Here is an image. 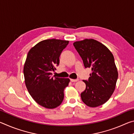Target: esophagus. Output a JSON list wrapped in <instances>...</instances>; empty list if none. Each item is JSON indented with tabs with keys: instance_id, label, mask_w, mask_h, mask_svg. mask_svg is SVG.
I'll list each match as a JSON object with an SVG mask.
<instances>
[{
	"instance_id": "34e87169",
	"label": "esophagus",
	"mask_w": 134,
	"mask_h": 134,
	"mask_svg": "<svg viewBox=\"0 0 134 134\" xmlns=\"http://www.w3.org/2000/svg\"><path fill=\"white\" fill-rule=\"evenodd\" d=\"M79 80V79H70V81H71V82H76V81H77Z\"/></svg>"
}]
</instances>
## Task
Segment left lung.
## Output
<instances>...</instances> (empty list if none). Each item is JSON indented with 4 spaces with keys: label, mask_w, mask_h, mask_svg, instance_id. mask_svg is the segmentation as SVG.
<instances>
[{
    "label": "left lung",
    "mask_w": 134,
    "mask_h": 134,
    "mask_svg": "<svg viewBox=\"0 0 134 134\" xmlns=\"http://www.w3.org/2000/svg\"><path fill=\"white\" fill-rule=\"evenodd\" d=\"M82 58L85 68H91L88 80H83L86 89L81 98L86 105L95 108L106 103L116 87L118 72L111 51L94 39H85L73 43Z\"/></svg>",
    "instance_id": "8db88e82"
}]
</instances>
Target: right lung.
<instances>
[{
  "instance_id": "right-lung-1",
  "label": "right lung",
  "mask_w": 134,
  "mask_h": 134,
  "mask_svg": "<svg viewBox=\"0 0 134 134\" xmlns=\"http://www.w3.org/2000/svg\"><path fill=\"white\" fill-rule=\"evenodd\" d=\"M69 41L48 39L38 42L30 49L24 67L27 90L40 105L54 109L64 99V89L69 85L68 78L53 77L52 71L59 65L60 55Z\"/></svg>"
}]
</instances>
